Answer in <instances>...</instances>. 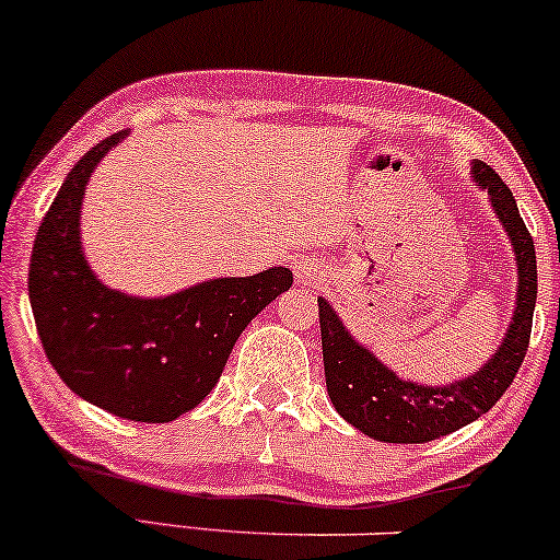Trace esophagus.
Returning <instances> with one entry per match:
<instances>
[{"label": "esophagus", "mask_w": 560, "mask_h": 560, "mask_svg": "<svg viewBox=\"0 0 560 560\" xmlns=\"http://www.w3.org/2000/svg\"><path fill=\"white\" fill-rule=\"evenodd\" d=\"M294 276L300 284H317V281L323 279V271L317 268V264H313V260L302 258L294 264Z\"/></svg>", "instance_id": "34e87169"}]
</instances>
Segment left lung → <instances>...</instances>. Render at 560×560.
Segmentation results:
<instances>
[{"label":"left lung","mask_w":560,"mask_h":560,"mask_svg":"<svg viewBox=\"0 0 560 560\" xmlns=\"http://www.w3.org/2000/svg\"><path fill=\"white\" fill-rule=\"evenodd\" d=\"M472 175L491 194L493 209L506 235L512 237L516 271H520L512 325L497 357L483 370L447 387H421L402 382L387 366H382L372 351L353 341L328 302L317 300L325 385L332 406L346 421L380 442L423 444L468 427L497 406L525 362L537 300L535 243L527 224L522 222L512 190L499 178L497 170L488 167L486 162H476Z\"/></svg>","instance_id":"obj_1"}]
</instances>
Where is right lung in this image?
<instances>
[{
  "label": "right lung",
  "instance_id": "right-lung-1",
  "mask_svg": "<svg viewBox=\"0 0 560 560\" xmlns=\"http://www.w3.org/2000/svg\"><path fill=\"white\" fill-rule=\"evenodd\" d=\"M113 133L72 167L35 235L27 292L56 374L92 406L129 421L165 423L196 408L232 346L268 302L292 287L289 268L203 281L165 300L105 289L80 247V207Z\"/></svg>",
  "mask_w": 560,
  "mask_h": 560
}]
</instances>
